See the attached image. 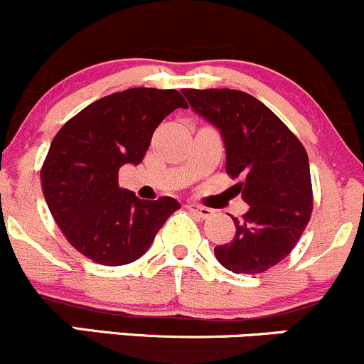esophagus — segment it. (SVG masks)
Returning a JSON list of instances; mask_svg holds the SVG:
<instances>
[{
	"label": "esophagus",
	"mask_w": 364,
	"mask_h": 364,
	"mask_svg": "<svg viewBox=\"0 0 364 364\" xmlns=\"http://www.w3.org/2000/svg\"><path fill=\"white\" fill-rule=\"evenodd\" d=\"M186 209H188L190 213H193V214H197L198 218H209L213 214V209H209V208H204V205H197V204H193V202H190V204H186Z\"/></svg>",
	"instance_id": "obj_1"
}]
</instances>
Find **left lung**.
Wrapping results in <instances>:
<instances>
[{
	"mask_svg": "<svg viewBox=\"0 0 364 364\" xmlns=\"http://www.w3.org/2000/svg\"><path fill=\"white\" fill-rule=\"evenodd\" d=\"M192 108L220 129L227 174L250 204L232 218L235 237L214 247L218 262L235 274H262L277 265L300 240L312 214L314 195L304 144L263 102L242 90L183 89Z\"/></svg>",
	"mask_w": 364,
	"mask_h": 364,
	"instance_id": "1",
	"label": "left lung"
}]
</instances>
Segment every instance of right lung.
I'll return each mask as SVG.
<instances>
[{
    "label": "right lung",
    "mask_w": 364,
    "mask_h": 364,
    "mask_svg": "<svg viewBox=\"0 0 364 364\" xmlns=\"http://www.w3.org/2000/svg\"><path fill=\"white\" fill-rule=\"evenodd\" d=\"M188 108L178 90L137 87L97 99L53 137L41 188L68 242L99 265H127L148 251L181 205L171 197L141 200L118 185L124 164H141L160 122Z\"/></svg>",
    "instance_id": "add662e5"
}]
</instances>
